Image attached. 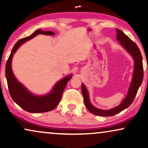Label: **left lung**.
Returning a JSON list of instances; mask_svg holds the SVG:
<instances>
[{"mask_svg": "<svg viewBox=\"0 0 148 148\" xmlns=\"http://www.w3.org/2000/svg\"><path fill=\"white\" fill-rule=\"evenodd\" d=\"M117 32V40L119 42V44L130 54V55L134 59V71L132 74V78L130 87H129L128 93L126 98L117 106H115L109 110H102L96 108L91 103L89 100V93L85 85L82 83L81 89L82 93L84 98L85 105L89 112L94 115L102 117H108L113 116L116 114L120 113L123 110L128 108L135 98L138 89L142 83L143 78V68L142 62V56L140 50L134 42L130 40L129 37L125 35L119 29H116Z\"/></svg>", "mask_w": 148, "mask_h": 148, "instance_id": "obj_1", "label": "left lung"}]
</instances>
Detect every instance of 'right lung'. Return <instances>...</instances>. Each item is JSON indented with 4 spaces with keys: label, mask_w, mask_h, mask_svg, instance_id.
I'll list each match as a JSON object with an SVG mask.
<instances>
[{
    "label": "right lung",
    "mask_w": 148,
    "mask_h": 148,
    "mask_svg": "<svg viewBox=\"0 0 148 148\" xmlns=\"http://www.w3.org/2000/svg\"><path fill=\"white\" fill-rule=\"evenodd\" d=\"M39 34L55 35V33L52 31H44L41 29H37L30 36L20 40L13 48L5 66V76L9 93L13 100L25 111L33 113H43L53 110L59 104L67 83L72 77V74L65 76L56 83L49 93L42 96H38L31 93L25 87V86L18 81L12 71V58L21 45Z\"/></svg>",
    "instance_id": "add662e5"
}]
</instances>
